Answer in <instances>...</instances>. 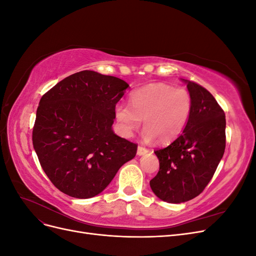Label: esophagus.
I'll use <instances>...</instances> for the list:
<instances>
[{
  "label": "esophagus",
  "mask_w": 256,
  "mask_h": 256,
  "mask_svg": "<svg viewBox=\"0 0 256 256\" xmlns=\"http://www.w3.org/2000/svg\"><path fill=\"white\" fill-rule=\"evenodd\" d=\"M148 152H150V150H147L146 147H144V146H142V145H138V152H138V156H143V154H147Z\"/></svg>",
  "instance_id": "obj_1"
}]
</instances>
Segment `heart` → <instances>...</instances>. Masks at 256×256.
Instances as JSON below:
<instances>
[{"mask_svg": "<svg viewBox=\"0 0 256 256\" xmlns=\"http://www.w3.org/2000/svg\"><path fill=\"white\" fill-rule=\"evenodd\" d=\"M130 103L120 102L115 106L120 134L126 138L132 136L144 118V140L158 138L161 142L173 141L182 134L193 104L187 88L164 83L148 84L134 90L130 95Z\"/></svg>", "mask_w": 256, "mask_h": 256, "instance_id": "1", "label": "heart"}]
</instances>
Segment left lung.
<instances>
[{
	"mask_svg": "<svg viewBox=\"0 0 256 256\" xmlns=\"http://www.w3.org/2000/svg\"><path fill=\"white\" fill-rule=\"evenodd\" d=\"M192 112L182 134L164 148L154 150L159 172L150 182L152 192L168 203L187 202L202 193L226 150V114L214 97L189 80Z\"/></svg>",
	"mask_w": 256,
	"mask_h": 256,
	"instance_id": "left-lung-1",
	"label": "left lung"
}]
</instances>
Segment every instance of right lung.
Here are the masks:
<instances>
[{
    "label": "right lung",
    "instance_id": "1",
    "mask_svg": "<svg viewBox=\"0 0 256 256\" xmlns=\"http://www.w3.org/2000/svg\"><path fill=\"white\" fill-rule=\"evenodd\" d=\"M128 83L83 70L67 76L42 97L33 146L51 182L65 194L90 198L102 192L138 145L116 136L115 106Z\"/></svg>",
    "mask_w": 256,
    "mask_h": 256
}]
</instances>
